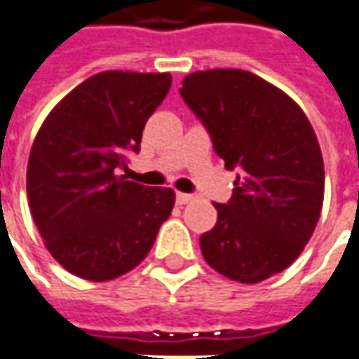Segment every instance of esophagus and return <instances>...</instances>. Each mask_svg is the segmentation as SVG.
<instances>
[{"mask_svg": "<svg viewBox=\"0 0 359 359\" xmlns=\"http://www.w3.org/2000/svg\"><path fill=\"white\" fill-rule=\"evenodd\" d=\"M195 201V195H189V193H177V203L179 205H189Z\"/></svg>", "mask_w": 359, "mask_h": 359, "instance_id": "esophagus-1", "label": "esophagus"}]
</instances>
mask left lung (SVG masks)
Masks as SVG:
<instances>
[{"instance_id":"left-lung-1","label":"left lung","mask_w":359,"mask_h":359,"mask_svg":"<svg viewBox=\"0 0 359 359\" xmlns=\"http://www.w3.org/2000/svg\"><path fill=\"white\" fill-rule=\"evenodd\" d=\"M180 96L226 168H239L229 203L215 205L217 225L201 235L205 261L241 283L287 269L323 205V158L304 110L245 70L189 74Z\"/></svg>"}]
</instances>
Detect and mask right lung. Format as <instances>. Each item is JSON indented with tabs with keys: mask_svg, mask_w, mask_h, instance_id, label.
<instances>
[{
	"mask_svg": "<svg viewBox=\"0 0 359 359\" xmlns=\"http://www.w3.org/2000/svg\"><path fill=\"white\" fill-rule=\"evenodd\" d=\"M170 74L100 72L43 120L27 161V203L52 257L72 275L108 281L149 255L175 191L126 179Z\"/></svg>",
	"mask_w": 359,
	"mask_h": 359,
	"instance_id": "obj_1",
	"label": "right lung"
}]
</instances>
